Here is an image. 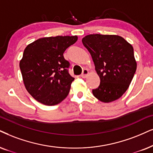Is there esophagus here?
I'll return each instance as SVG.
<instances>
[{"mask_svg":"<svg viewBox=\"0 0 153 153\" xmlns=\"http://www.w3.org/2000/svg\"><path fill=\"white\" fill-rule=\"evenodd\" d=\"M88 73H89V71H88V69H84V70L82 71V74H81V77H82V78H86L87 75H88Z\"/></svg>","mask_w":153,"mask_h":153,"instance_id":"esophagus-1","label":"esophagus"}]
</instances>
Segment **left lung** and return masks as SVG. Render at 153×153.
Listing matches in <instances>:
<instances>
[{
  "label": "left lung",
  "mask_w": 153,
  "mask_h": 153,
  "mask_svg": "<svg viewBox=\"0 0 153 153\" xmlns=\"http://www.w3.org/2000/svg\"><path fill=\"white\" fill-rule=\"evenodd\" d=\"M82 42L93 60L100 78L93 95L108 103L121 97L130 85L136 71L133 48L123 37L117 35L90 34Z\"/></svg>",
  "instance_id": "obj_1"
}]
</instances>
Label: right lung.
Returning a JSON list of instances; mask_svg holds the SVG:
<instances>
[{"instance_id":"1","label":"right lung","mask_w":153,"mask_h":153,"mask_svg":"<svg viewBox=\"0 0 153 153\" xmlns=\"http://www.w3.org/2000/svg\"><path fill=\"white\" fill-rule=\"evenodd\" d=\"M77 40V36L44 37L25 48L20 62L23 82L29 93L40 103L56 105L68 94L75 78L69 74L71 65L63 53Z\"/></svg>"}]
</instances>
